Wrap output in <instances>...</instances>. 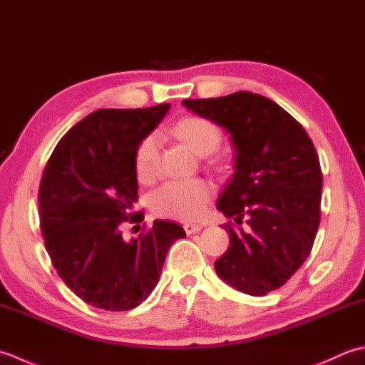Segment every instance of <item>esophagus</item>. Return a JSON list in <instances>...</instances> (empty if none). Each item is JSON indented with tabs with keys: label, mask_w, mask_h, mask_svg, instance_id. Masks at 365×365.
Returning a JSON list of instances; mask_svg holds the SVG:
<instances>
[{
	"label": "esophagus",
	"mask_w": 365,
	"mask_h": 365,
	"mask_svg": "<svg viewBox=\"0 0 365 365\" xmlns=\"http://www.w3.org/2000/svg\"><path fill=\"white\" fill-rule=\"evenodd\" d=\"M183 229L188 235H192V234H197V232L202 230V226H200V224H185Z\"/></svg>",
	"instance_id": "1"
}]
</instances>
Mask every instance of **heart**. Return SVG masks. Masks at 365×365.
<instances>
[{"instance_id":"obj_1","label":"heart","mask_w":365,"mask_h":365,"mask_svg":"<svg viewBox=\"0 0 365 365\" xmlns=\"http://www.w3.org/2000/svg\"><path fill=\"white\" fill-rule=\"evenodd\" d=\"M174 131L182 143L200 157L213 153L222 141V133L218 125L202 118L182 119ZM158 149L160 141L155 133L147 135L139 143L135 155V170L141 182H150L157 174ZM212 191V185L202 178L174 180L165 183L155 191L150 204L153 212L165 218L192 221L204 213Z\"/></svg>"}]
</instances>
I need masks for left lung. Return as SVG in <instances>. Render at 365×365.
Instances as JSON below:
<instances>
[{
  "label": "left lung",
  "mask_w": 365,
  "mask_h": 365,
  "mask_svg": "<svg viewBox=\"0 0 365 365\" xmlns=\"http://www.w3.org/2000/svg\"><path fill=\"white\" fill-rule=\"evenodd\" d=\"M183 106L230 135L235 173L218 210L246 229L224 224L229 250L215 262L224 282L252 297L282 287L312 251L320 224L323 177L311 138L284 108L240 91Z\"/></svg>",
  "instance_id": "8db88e82"
}]
</instances>
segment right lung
<instances>
[{
  "mask_svg": "<svg viewBox=\"0 0 365 365\" xmlns=\"http://www.w3.org/2000/svg\"><path fill=\"white\" fill-rule=\"evenodd\" d=\"M169 103L145 110H97L67 131L43 169L38 216L53 267L76 297L105 311L141 304L158 284L166 254L183 227L153 221L147 234L123 240L135 213L139 143L165 118Z\"/></svg>",
  "mask_w": 365,
  "mask_h": 365,
  "instance_id": "right-lung-1",
  "label": "right lung"
}]
</instances>
